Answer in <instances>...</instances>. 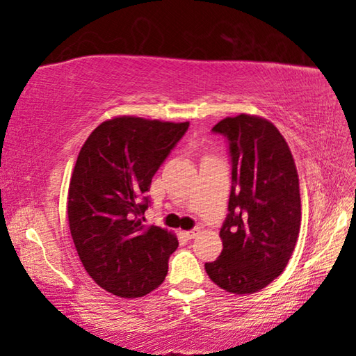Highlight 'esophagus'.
Instances as JSON below:
<instances>
[{
    "mask_svg": "<svg viewBox=\"0 0 356 356\" xmlns=\"http://www.w3.org/2000/svg\"><path fill=\"white\" fill-rule=\"evenodd\" d=\"M200 232H201V229L200 227H195V229H191V231H186L185 232V237L186 238H195Z\"/></svg>",
    "mask_w": 356,
    "mask_h": 356,
    "instance_id": "esophagus-1",
    "label": "esophagus"
}]
</instances>
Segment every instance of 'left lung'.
<instances>
[{
  "label": "left lung",
  "instance_id": "1",
  "mask_svg": "<svg viewBox=\"0 0 356 356\" xmlns=\"http://www.w3.org/2000/svg\"><path fill=\"white\" fill-rule=\"evenodd\" d=\"M227 138L232 161L222 251L206 264L226 292L254 293L284 272L301 225L297 166L284 136L270 120L238 114L212 129Z\"/></svg>",
  "mask_w": 356,
  "mask_h": 356
}]
</instances>
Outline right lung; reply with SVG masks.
Masks as SVG:
<instances>
[{
  "mask_svg": "<svg viewBox=\"0 0 356 356\" xmlns=\"http://www.w3.org/2000/svg\"><path fill=\"white\" fill-rule=\"evenodd\" d=\"M188 125L118 116L102 122L78 154L69 229L84 270L116 297H143L165 281L179 242L166 229L143 225L146 193Z\"/></svg>",
  "mask_w": 356,
  "mask_h": 356,
  "instance_id": "right-lung-1",
  "label": "right lung"
}]
</instances>
